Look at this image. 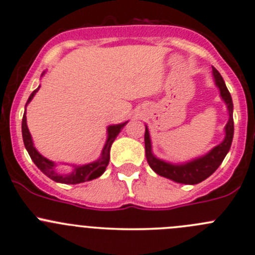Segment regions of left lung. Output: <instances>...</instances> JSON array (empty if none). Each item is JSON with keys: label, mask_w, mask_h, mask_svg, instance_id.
I'll return each mask as SVG.
<instances>
[{"label": "left lung", "mask_w": 255, "mask_h": 255, "mask_svg": "<svg viewBox=\"0 0 255 255\" xmlns=\"http://www.w3.org/2000/svg\"><path fill=\"white\" fill-rule=\"evenodd\" d=\"M213 76H214L215 85L220 90V96L226 103L227 111H229V122L225 127V138L221 143L215 146L214 148L202 155V157L196 158L191 161H186L182 164H172L169 161L161 160L155 157L152 152V143H150L149 131L146 127V132H144V148H146V158L148 161L149 166L153 171L157 172L160 176L170 179L172 181L185 183V185H196L204 181L207 177L214 172L216 169L223 163L224 158L226 157L227 152L231 147L232 138H234V103H232L231 95L227 90L225 81L220 73L213 67Z\"/></svg>", "instance_id": "1"}]
</instances>
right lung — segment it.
<instances>
[{
  "instance_id": "obj_1",
  "label": "right lung",
  "mask_w": 255,
  "mask_h": 255,
  "mask_svg": "<svg viewBox=\"0 0 255 255\" xmlns=\"http://www.w3.org/2000/svg\"><path fill=\"white\" fill-rule=\"evenodd\" d=\"M45 72L42 73V75ZM41 75V76H42ZM40 86L37 87L35 91H32V94L30 95L28 102L25 105V111L26 106L29 105L30 101L32 100L35 94L39 91ZM26 112L24 113L23 120H21V133H23V141L24 146H25L26 150H28L30 158H31L32 161L35 163V165L40 169L46 176L50 177L51 180L56 182L61 183H67V185H76V183H81L85 181H91V180L97 179L100 177L103 172L106 171L107 165L109 163V152H111L112 143L114 142V139L117 138V136L119 135V132L122 131V128L128 124V122L122 123V124L117 125H111L107 128V141L105 147H103L102 153H101V157L98 158L97 160L92 161V163L84 164V165H73L72 172H68V174H62V172L57 171V164L54 161H52L47 158H45L43 155H41L37 149L34 147V142H32L31 135H30V131L28 128V125H26Z\"/></svg>"
}]
</instances>
